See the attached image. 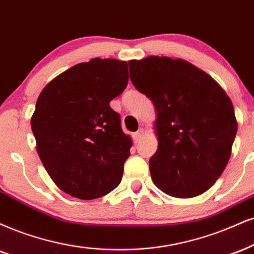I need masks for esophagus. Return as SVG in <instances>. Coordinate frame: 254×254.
I'll return each instance as SVG.
<instances>
[{"label":"esophagus","mask_w":254,"mask_h":254,"mask_svg":"<svg viewBox=\"0 0 254 254\" xmlns=\"http://www.w3.org/2000/svg\"><path fill=\"white\" fill-rule=\"evenodd\" d=\"M142 134H143V129H142V128H140V129L137 130V132L134 133V140H135V142H137L140 139H141Z\"/></svg>","instance_id":"obj_1"}]
</instances>
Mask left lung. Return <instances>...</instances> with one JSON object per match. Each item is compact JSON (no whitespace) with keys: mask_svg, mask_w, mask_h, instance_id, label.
<instances>
[{"mask_svg":"<svg viewBox=\"0 0 254 254\" xmlns=\"http://www.w3.org/2000/svg\"><path fill=\"white\" fill-rule=\"evenodd\" d=\"M128 65L134 87L158 115L153 183L177 198L206 192L226 167L237 134L230 98L208 74L179 59L149 56Z\"/></svg>","mask_w":254,"mask_h":254,"instance_id":"1","label":"left lung"}]
</instances>
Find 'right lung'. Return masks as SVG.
Instances as JSON below:
<instances>
[{"mask_svg":"<svg viewBox=\"0 0 254 254\" xmlns=\"http://www.w3.org/2000/svg\"><path fill=\"white\" fill-rule=\"evenodd\" d=\"M128 83L127 62L92 59L56 76L31 117L36 149L53 181L75 198L96 199L121 183L132 140L109 102Z\"/></svg>","mask_w":254,"mask_h":254,"instance_id":"obj_1","label":"right lung"}]
</instances>
